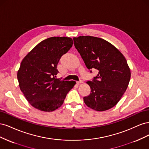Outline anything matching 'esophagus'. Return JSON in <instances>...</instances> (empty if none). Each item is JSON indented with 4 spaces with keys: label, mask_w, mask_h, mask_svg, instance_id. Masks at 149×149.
<instances>
[{
    "label": "esophagus",
    "mask_w": 149,
    "mask_h": 149,
    "mask_svg": "<svg viewBox=\"0 0 149 149\" xmlns=\"http://www.w3.org/2000/svg\"><path fill=\"white\" fill-rule=\"evenodd\" d=\"M82 83H83L82 80H79V81H76V83H77V84H81Z\"/></svg>",
    "instance_id": "1"
}]
</instances>
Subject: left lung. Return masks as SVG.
Here are the masks:
<instances>
[{
	"mask_svg": "<svg viewBox=\"0 0 149 149\" xmlns=\"http://www.w3.org/2000/svg\"><path fill=\"white\" fill-rule=\"evenodd\" d=\"M75 48L87 68L97 70V75L87 83L89 95L83 97L89 107L104 111L116 106L127 88L130 70L125 57L106 40L91 36L73 38Z\"/></svg>",
	"mask_w": 149,
	"mask_h": 149,
	"instance_id": "1",
	"label": "left lung"
}]
</instances>
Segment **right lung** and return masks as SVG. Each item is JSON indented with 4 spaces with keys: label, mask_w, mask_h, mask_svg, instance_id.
<instances>
[{
    "label": "right lung",
    "mask_w": 149,
    "mask_h": 149,
    "mask_svg": "<svg viewBox=\"0 0 149 149\" xmlns=\"http://www.w3.org/2000/svg\"><path fill=\"white\" fill-rule=\"evenodd\" d=\"M73 44L69 37L48 38L39 43L22 61L17 73L20 89L36 109L45 112L57 109L76 84L74 81L55 78L58 62Z\"/></svg>",
    "instance_id": "obj_1"
}]
</instances>
